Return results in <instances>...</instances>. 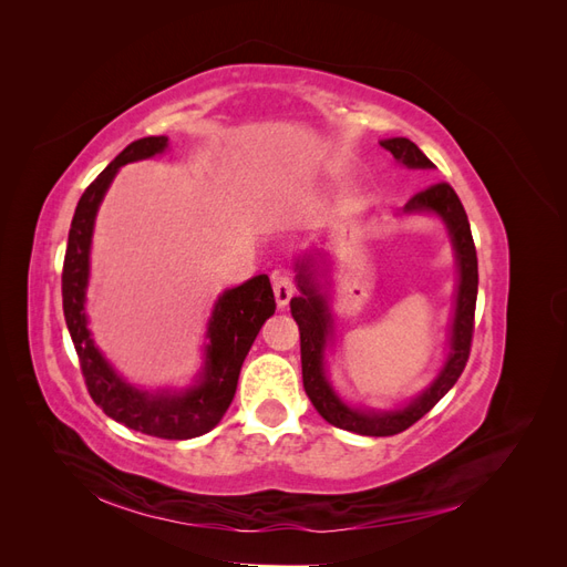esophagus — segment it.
Returning a JSON list of instances; mask_svg holds the SVG:
<instances>
[{
	"instance_id": "1",
	"label": "esophagus",
	"mask_w": 567,
	"mask_h": 567,
	"mask_svg": "<svg viewBox=\"0 0 567 567\" xmlns=\"http://www.w3.org/2000/svg\"><path fill=\"white\" fill-rule=\"evenodd\" d=\"M271 286H274V298H277V307H279V310H284V307L290 302V298H293V293H296V284H293V279L288 277V274L274 271L271 274Z\"/></svg>"
}]
</instances>
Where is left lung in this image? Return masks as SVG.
Listing matches in <instances>:
<instances>
[{"label":"left lung","mask_w":567,"mask_h":567,"mask_svg":"<svg viewBox=\"0 0 567 567\" xmlns=\"http://www.w3.org/2000/svg\"><path fill=\"white\" fill-rule=\"evenodd\" d=\"M381 146L392 153V158L409 169H433L435 165L427 161L425 153L409 142L406 136H392L383 140ZM435 215L447 227L452 238V248L456 257V293L454 312L447 338V357L437 371L431 385H425L414 400L404 402L394 409H373L354 406L346 402L336 392L329 381L326 369V350L333 342V315H331V281H329V260L321 252H305L296 260V279L300 296L290 300V315H293L300 329V359H302V385L307 398L312 400L321 419L329 421L342 431L371 437H388L406 431L421 416H425L444 394L452 390L458 375L468 362L471 338H473V317L477 298V255L471 236V225L466 210L450 184H433L425 192L411 198L400 215Z\"/></svg>","instance_id":"1"}]
</instances>
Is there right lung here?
Returning a JSON list of instances; mask_svg holds the SVG:
<instances>
[{"label": "right lung", "mask_w": 567, "mask_h": 567, "mask_svg": "<svg viewBox=\"0 0 567 567\" xmlns=\"http://www.w3.org/2000/svg\"><path fill=\"white\" fill-rule=\"evenodd\" d=\"M169 146L167 136H144L132 142L101 173L78 203L68 248L63 260V315L80 357L84 383L92 400L104 414L132 431L163 440H192L210 433L227 414L236 394L238 373L244 359L260 333L262 323L277 310L267 274H257L246 284L221 293L208 319L203 342V367L192 385L186 388H140L120 375L104 352L99 350L87 319V286H90V252L99 205L104 200L117 169L161 156Z\"/></svg>", "instance_id": "right-lung-1"}]
</instances>
